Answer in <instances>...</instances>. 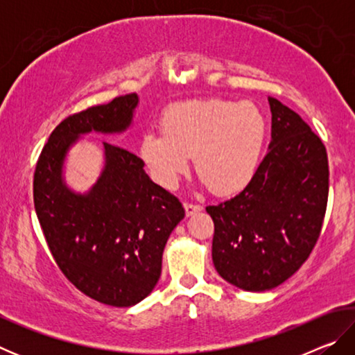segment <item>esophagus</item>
Wrapping results in <instances>:
<instances>
[{"label":"esophagus","instance_id":"esophagus-1","mask_svg":"<svg viewBox=\"0 0 355 355\" xmlns=\"http://www.w3.org/2000/svg\"><path fill=\"white\" fill-rule=\"evenodd\" d=\"M184 209H186V216H192V214L202 211V207L197 205V203L186 202V203H184Z\"/></svg>","mask_w":355,"mask_h":355}]
</instances>
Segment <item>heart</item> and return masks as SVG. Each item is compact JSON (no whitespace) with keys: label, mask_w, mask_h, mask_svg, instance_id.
Masks as SVG:
<instances>
[{"label":"heart","mask_w":355,"mask_h":355,"mask_svg":"<svg viewBox=\"0 0 355 355\" xmlns=\"http://www.w3.org/2000/svg\"><path fill=\"white\" fill-rule=\"evenodd\" d=\"M161 131H148L141 142L144 163L159 183L175 184L194 156L196 171L209 189L233 194L255 175L266 120L250 101L191 100L164 112Z\"/></svg>","instance_id":"heart-1"}]
</instances>
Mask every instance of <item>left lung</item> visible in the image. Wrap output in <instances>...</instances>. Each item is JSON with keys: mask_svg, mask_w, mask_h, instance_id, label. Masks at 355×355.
Segmentation results:
<instances>
[{"mask_svg": "<svg viewBox=\"0 0 355 355\" xmlns=\"http://www.w3.org/2000/svg\"><path fill=\"white\" fill-rule=\"evenodd\" d=\"M268 101L271 142L254 178L233 199L207 207L216 271L245 291L272 290L302 266L320 238L329 196L322 141L299 114Z\"/></svg>", "mask_w": 355, "mask_h": 355, "instance_id": "8db88e82", "label": "left lung"}]
</instances>
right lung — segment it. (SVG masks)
<instances>
[{"label":"right lung","mask_w":355,"mask_h":355,"mask_svg":"<svg viewBox=\"0 0 355 355\" xmlns=\"http://www.w3.org/2000/svg\"><path fill=\"white\" fill-rule=\"evenodd\" d=\"M137 103V94H128L64 119L34 172L35 213L59 269L86 296L112 307H131L152 293L184 209L150 180L141 158L112 144L103 142V171L84 194L65 184L62 167L81 136L123 133Z\"/></svg>","instance_id":"obj_1"}]
</instances>
